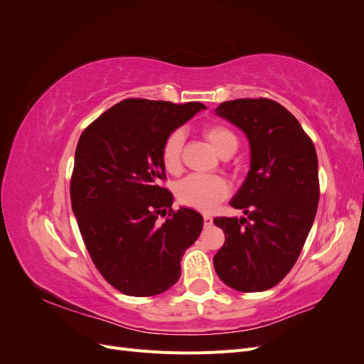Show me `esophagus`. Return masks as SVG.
Returning a JSON list of instances; mask_svg holds the SVG:
<instances>
[{
  "label": "esophagus",
  "instance_id": "esophagus-1",
  "mask_svg": "<svg viewBox=\"0 0 364 364\" xmlns=\"http://www.w3.org/2000/svg\"><path fill=\"white\" fill-rule=\"evenodd\" d=\"M203 222H205V226H211V225H213V217L205 214V215H203Z\"/></svg>",
  "mask_w": 364,
  "mask_h": 364
}]
</instances>
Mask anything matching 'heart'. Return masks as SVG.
<instances>
[{
  "mask_svg": "<svg viewBox=\"0 0 364 364\" xmlns=\"http://www.w3.org/2000/svg\"><path fill=\"white\" fill-rule=\"evenodd\" d=\"M202 134L220 156L229 151H235L237 149L238 141L235 134L223 124H208L203 127ZM182 149L183 135L181 130L171 132L164 139L161 161L165 170L174 173L181 168ZM174 194L181 205L199 209V211H211L229 196V185L220 176L191 174L176 183Z\"/></svg>",
  "mask_w": 364,
  "mask_h": 364,
  "instance_id": "heart-1",
  "label": "heart"
}]
</instances>
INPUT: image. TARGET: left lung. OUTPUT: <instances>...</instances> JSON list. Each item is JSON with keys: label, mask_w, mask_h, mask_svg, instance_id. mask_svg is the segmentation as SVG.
I'll return each instance as SVG.
<instances>
[{"label": "left lung", "mask_w": 364, "mask_h": 364, "mask_svg": "<svg viewBox=\"0 0 364 364\" xmlns=\"http://www.w3.org/2000/svg\"><path fill=\"white\" fill-rule=\"evenodd\" d=\"M245 132L250 170L230 206L246 217H215L225 245L214 267L228 287L253 293L279 284L299 258L317 213L318 170L311 138L282 105L238 98L215 109Z\"/></svg>", "instance_id": "8db88e82"}]
</instances>
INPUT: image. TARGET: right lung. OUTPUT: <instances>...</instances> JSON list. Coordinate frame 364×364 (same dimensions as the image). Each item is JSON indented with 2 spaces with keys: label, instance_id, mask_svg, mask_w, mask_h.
Segmentation results:
<instances>
[{
  "label": "right lung",
  "instance_id": "1",
  "mask_svg": "<svg viewBox=\"0 0 364 364\" xmlns=\"http://www.w3.org/2000/svg\"><path fill=\"white\" fill-rule=\"evenodd\" d=\"M205 107L126 98L77 142L73 213L94 266L127 296H155L178 282L183 253L202 232L203 217L173 211V194L159 181L167 179L164 139Z\"/></svg>",
  "mask_w": 364,
  "mask_h": 364
}]
</instances>
